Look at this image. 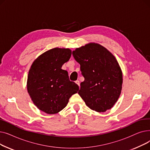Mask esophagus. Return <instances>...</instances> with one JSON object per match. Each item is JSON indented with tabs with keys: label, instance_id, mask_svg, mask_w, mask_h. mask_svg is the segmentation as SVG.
<instances>
[{
	"label": "esophagus",
	"instance_id": "1",
	"mask_svg": "<svg viewBox=\"0 0 150 150\" xmlns=\"http://www.w3.org/2000/svg\"><path fill=\"white\" fill-rule=\"evenodd\" d=\"M75 83H76V84H77L78 86H80V81H78V80H76V81H75Z\"/></svg>",
	"mask_w": 150,
	"mask_h": 150
}]
</instances>
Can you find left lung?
Wrapping results in <instances>:
<instances>
[{"mask_svg":"<svg viewBox=\"0 0 150 150\" xmlns=\"http://www.w3.org/2000/svg\"><path fill=\"white\" fill-rule=\"evenodd\" d=\"M84 81L78 93L90 109L98 112L111 109L119 98L123 83L120 67L114 55L97 43L72 52Z\"/></svg>","mask_w":150,"mask_h":150,"instance_id":"left-lung-1","label":"left lung"}]
</instances>
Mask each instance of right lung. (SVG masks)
<instances>
[{
    "label": "right lung",
    "mask_w": 150,
    "mask_h": 150,
    "mask_svg": "<svg viewBox=\"0 0 150 150\" xmlns=\"http://www.w3.org/2000/svg\"><path fill=\"white\" fill-rule=\"evenodd\" d=\"M72 54L69 49L54 48L39 56L33 62L27 78V91L34 105L49 114H57L67 105L79 86L69 80L61 69Z\"/></svg>",
    "instance_id": "obj_1"
}]
</instances>
